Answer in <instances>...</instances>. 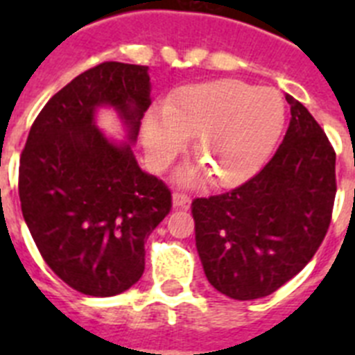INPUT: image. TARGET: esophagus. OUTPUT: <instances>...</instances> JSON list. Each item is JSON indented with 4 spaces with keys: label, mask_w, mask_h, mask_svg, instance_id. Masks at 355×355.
<instances>
[{
    "label": "esophagus",
    "mask_w": 355,
    "mask_h": 355,
    "mask_svg": "<svg viewBox=\"0 0 355 355\" xmlns=\"http://www.w3.org/2000/svg\"><path fill=\"white\" fill-rule=\"evenodd\" d=\"M172 205H174V208H188L190 206V197L181 192H174L172 193Z\"/></svg>",
    "instance_id": "obj_1"
}]
</instances>
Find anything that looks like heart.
<instances>
[{"label":"heart","mask_w":355,"mask_h":355,"mask_svg":"<svg viewBox=\"0 0 355 355\" xmlns=\"http://www.w3.org/2000/svg\"><path fill=\"white\" fill-rule=\"evenodd\" d=\"M286 110L272 89H254L238 80H216L178 90L150 110L142 126L146 153L156 167H165L196 135L193 153L203 165L178 172L181 183L211 175L218 187H234L265 165L283 133Z\"/></svg>","instance_id":"b5f03b06"}]
</instances>
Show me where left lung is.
<instances>
[{
    "label": "left lung",
    "instance_id": "obj_1",
    "mask_svg": "<svg viewBox=\"0 0 355 355\" xmlns=\"http://www.w3.org/2000/svg\"><path fill=\"white\" fill-rule=\"evenodd\" d=\"M290 126L274 158L231 192L196 199V245L209 284L261 299L311 261L331 224L336 153L306 106L286 94Z\"/></svg>",
    "mask_w": 355,
    "mask_h": 355
}]
</instances>
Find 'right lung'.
<instances>
[{
    "mask_svg": "<svg viewBox=\"0 0 355 355\" xmlns=\"http://www.w3.org/2000/svg\"><path fill=\"white\" fill-rule=\"evenodd\" d=\"M147 65L105 62L81 72L37 115L19 165L24 222L44 261L76 291L112 297L146 266V238L168 215L171 190L133 155L150 105ZM112 107L128 143L95 124Z\"/></svg>",
    "mask_w": 355,
    "mask_h": 355,
    "instance_id": "1",
    "label": "right lung"
}]
</instances>
